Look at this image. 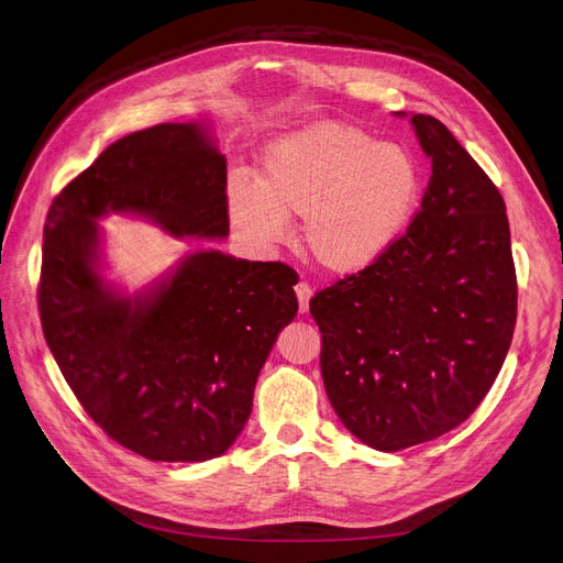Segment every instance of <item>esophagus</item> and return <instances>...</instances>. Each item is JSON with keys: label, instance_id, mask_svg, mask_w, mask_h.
<instances>
[{"label": "esophagus", "instance_id": "34e87169", "mask_svg": "<svg viewBox=\"0 0 563 563\" xmlns=\"http://www.w3.org/2000/svg\"><path fill=\"white\" fill-rule=\"evenodd\" d=\"M296 296H298V308H300V312H302V314H305V312H310L312 288H310V284H308V282H300V284L296 286Z\"/></svg>", "mask_w": 563, "mask_h": 563}]
</instances>
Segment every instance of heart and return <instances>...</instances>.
<instances>
[{
    "instance_id": "1",
    "label": "heart",
    "mask_w": 563,
    "mask_h": 563,
    "mask_svg": "<svg viewBox=\"0 0 563 563\" xmlns=\"http://www.w3.org/2000/svg\"><path fill=\"white\" fill-rule=\"evenodd\" d=\"M422 195L418 157L401 143L376 141L360 126L317 119L267 143L258 180L232 176L228 213L234 232L261 249L291 234L329 275L376 265L411 225Z\"/></svg>"
}]
</instances>
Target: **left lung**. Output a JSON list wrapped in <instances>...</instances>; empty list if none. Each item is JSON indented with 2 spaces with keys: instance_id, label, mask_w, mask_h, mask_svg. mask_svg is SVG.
<instances>
[{
  "instance_id": "obj_1",
  "label": "left lung",
  "mask_w": 563,
  "mask_h": 563,
  "mask_svg": "<svg viewBox=\"0 0 563 563\" xmlns=\"http://www.w3.org/2000/svg\"><path fill=\"white\" fill-rule=\"evenodd\" d=\"M411 124L432 162L420 213L376 265L310 300L333 411L366 446L387 453L446 434L474 413L517 321L498 187L439 119L411 114Z\"/></svg>"
}]
</instances>
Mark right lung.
<instances>
[{
  "label": "right lung",
  "instance_id": "1",
  "mask_svg": "<svg viewBox=\"0 0 563 563\" xmlns=\"http://www.w3.org/2000/svg\"><path fill=\"white\" fill-rule=\"evenodd\" d=\"M225 187L207 124H157L100 152L46 216V345L84 411L147 460L203 463L234 444L269 350L298 312V279L284 263L201 249L126 294L103 275L98 220L122 213L178 240H225Z\"/></svg>",
  "mask_w": 563,
  "mask_h": 563
}]
</instances>
